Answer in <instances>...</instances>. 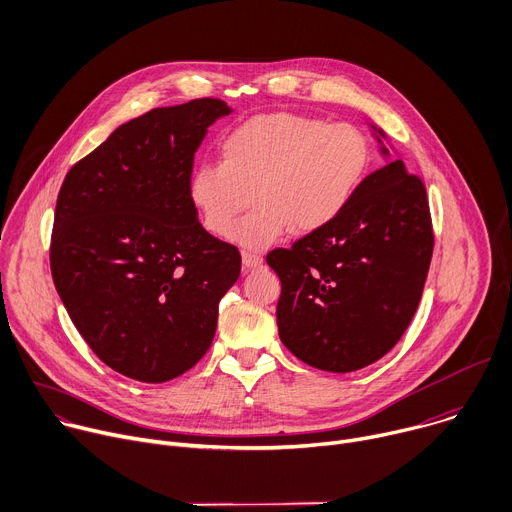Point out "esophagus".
Masks as SVG:
<instances>
[{
	"label": "esophagus",
	"instance_id": "1",
	"mask_svg": "<svg viewBox=\"0 0 512 512\" xmlns=\"http://www.w3.org/2000/svg\"><path fill=\"white\" fill-rule=\"evenodd\" d=\"M262 266V256L256 254V252H242V268L248 272V270H254Z\"/></svg>",
	"mask_w": 512,
	"mask_h": 512
}]
</instances>
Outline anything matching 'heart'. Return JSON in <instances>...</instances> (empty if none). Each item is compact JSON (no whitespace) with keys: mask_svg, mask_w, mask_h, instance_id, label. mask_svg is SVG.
Segmentation results:
<instances>
[{"mask_svg":"<svg viewBox=\"0 0 512 512\" xmlns=\"http://www.w3.org/2000/svg\"><path fill=\"white\" fill-rule=\"evenodd\" d=\"M369 167V143L351 123L270 113L222 141V161L193 169L187 195L208 232L226 238L252 198L259 206L234 231L244 248H266L294 230L313 234L349 206Z\"/></svg>","mask_w":512,"mask_h":512,"instance_id":"1","label":"heart"}]
</instances>
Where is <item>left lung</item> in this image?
<instances>
[{"label":"left lung","mask_w":512,"mask_h":512,"mask_svg":"<svg viewBox=\"0 0 512 512\" xmlns=\"http://www.w3.org/2000/svg\"><path fill=\"white\" fill-rule=\"evenodd\" d=\"M369 127L385 165L329 226L266 256L282 282L280 341L333 373L363 369L393 349L414 319L434 250L424 183L391 157L385 131Z\"/></svg>","instance_id":"8db88e82"}]
</instances>
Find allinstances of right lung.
Here are the masks:
<instances>
[{"instance_id": "right-lung-1", "label": "right lung", "mask_w": 512, "mask_h": 512, "mask_svg": "<svg viewBox=\"0 0 512 512\" xmlns=\"http://www.w3.org/2000/svg\"><path fill=\"white\" fill-rule=\"evenodd\" d=\"M232 109L218 98L145 113L66 175L50 266L66 311L96 357L137 381L163 383L210 349L220 298L242 268L210 236L187 195L193 155Z\"/></svg>"}]
</instances>
